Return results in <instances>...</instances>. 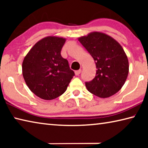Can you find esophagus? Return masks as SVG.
Wrapping results in <instances>:
<instances>
[{
	"label": "esophagus",
	"instance_id": "1",
	"mask_svg": "<svg viewBox=\"0 0 148 148\" xmlns=\"http://www.w3.org/2000/svg\"><path fill=\"white\" fill-rule=\"evenodd\" d=\"M81 70H78V71H75V75H76V76H78V75L81 73Z\"/></svg>",
	"mask_w": 148,
	"mask_h": 148
}]
</instances>
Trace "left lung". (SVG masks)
Here are the masks:
<instances>
[{"label":"left lung","instance_id":"1","mask_svg":"<svg viewBox=\"0 0 148 148\" xmlns=\"http://www.w3.org/2000/svg\"><path fill=\"white\" fill-rule=\"evenodd\" d=\"M94 59L97 72L94 79L86 82L87 89L100 98H108L123 86L129 74L128 58L118 42L101 32L78 38Z\"/></svg>","mask_w":148,"mask_h":148}]
</instances>
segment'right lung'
<instances>
[{
    "label": "right lung",
    "instance_id": "add662e5",
    "mask_svg": "<svg viewBox=\"0 0 148 148\" xmlns=\"http://www.w3.org/2000/svg\"><path fill=\"white\" fill-rule=\"evenodd\" d=\"M66 38L49 36L34 45L22 63V74L29 89L44 100H53L66 91L74 76L61 51Z\"/></svg>",
    "mask_w": 148,
    "mask_h": 148
}]
</instances>
